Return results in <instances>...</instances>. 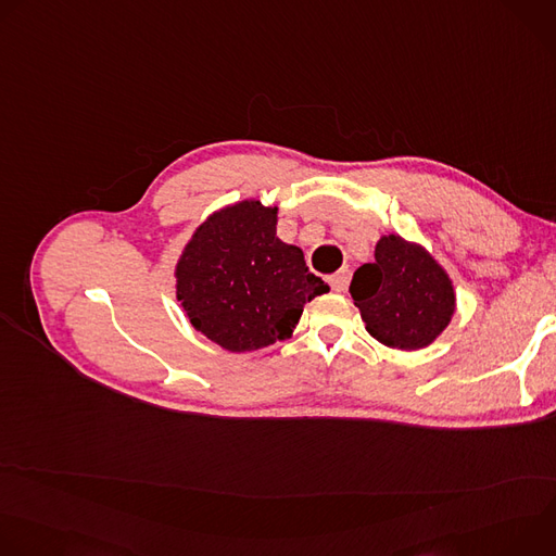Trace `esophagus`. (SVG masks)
Returning a JSON list of instances; mask_svg holds the SVG:
<instances>
[{
    "label": "esophagus",
    "instance_id": "1",
    "mask_svg": "<svg viewBox=\"0 0 556 556\" xmlns=\"http://www.w3.org/2000/svg\"><path fill=\"white\" fill-rule=\"evenodd\" d=\"M348 279H350V273L343 268V270H339V273H334L332 277H330V286H332V290L334 292H343L345 290V286H348Z\"/></svg>",
    "mask_w": 556,
    "mask_h": 556
}]
</instances>
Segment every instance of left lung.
Listing matches in <instances>:
<instances>
[{
	"label": "left lung",
	"mask_w": 556,
	"mask_h": 556,
	"mask_svg": "<svg viewBox=\"0 0 556 556\" xmlns=\"http://www.w3.org/2000/svg\"><path fill=\"white\" fill-rule=\"evenodd\" d=\"M376 262L363 264L350 283L367 332L387 348L420 350L448 326L455 294L448 275L418 244L384 235Z\"/></svg>",
	"instance_id": "obj_1"
}]
</instances>
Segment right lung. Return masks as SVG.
<instances>
[{"label": "right lung", "mask_w": 556, "mask_h": 556, "mask_svg": "<svg viewBox=\"0 0 556 556\" xmlns=\"http://www.w3.org/2000/svg\"><path fill=\"white\" fill-rule=\"evenodd\" d=\"M176 277L191 326L228 352L288 339L303 305L330 290L301 249L277 237V208L257 200L213 213L191 237Z\"/></svg>", "instance_id": "right-lung-1"}]
</instances>
